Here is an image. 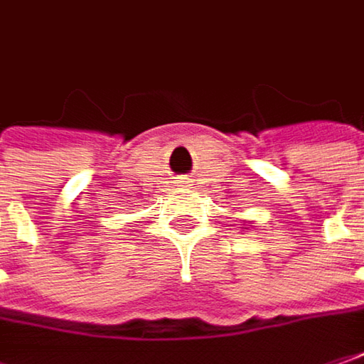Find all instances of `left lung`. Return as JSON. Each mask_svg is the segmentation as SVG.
I'll list each match as a JSON object with an SVG mask.
<instances>
[{
  "mask_svg": "<svg viewBox=\"0 0 364 364\" xmlns=\"http://www.w3.org/2000/svg\"><path fill=\"white\" fill-rule=\"evenodd\" d=\"M244 229H247V228H244Z\"/></svg>",
  "mask_w": 364,
  "mask_h": 364,
  "instance_id": "obj_1",
  "label": "left lung"
}]
</instances>
